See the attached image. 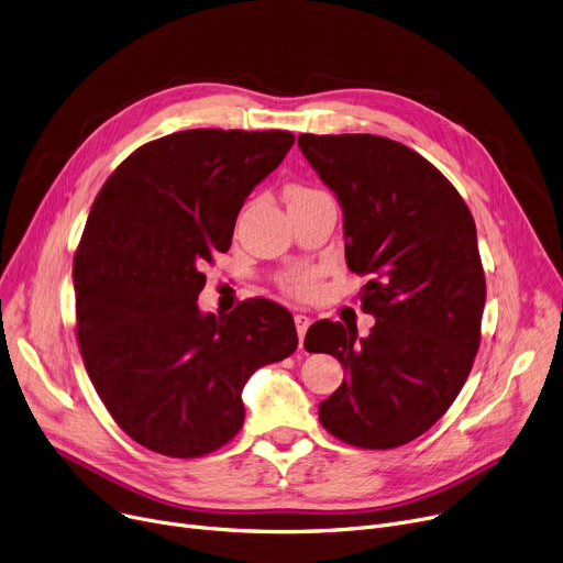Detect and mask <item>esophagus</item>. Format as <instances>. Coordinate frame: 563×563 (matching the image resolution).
I'll use <instances>...</instances> for the list:
<instances>
[{
	"label": "esophagus",
	"instance_id": "esophagus-1",
	"mask_svg": "<svg viewBox=\"0 0 563 563\" xmlns=\"http://www.w3.org/2000/svg\"><path fill=\"white\" fill-rule=\"evenodd\" d=\"M294 323H297V333H299V342L303 344L306 331H308V327H310V317H306V314H297V317H294Z\"/></svg>",
	"mask_w": 563,
	"mask_h": 563
}]
</instances>
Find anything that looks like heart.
I'll list each match as a JSON object with an SVG mask.
<instances>
[{
	"label": "heart",
	"mask_w": 563,
	"mask_h": 563,
	"mask_svg": "<svg viewBox=\"0 0 563 563\" xmlns=\"http://www.w3.org/2000/svg\"><path fill=\"white\" fill-rule=\"evenodd\" d=\"M301 194H310V189H306V187H289V189H287V198L301 196ZM285 289H287L289 294H294V297H308V294L314 289V280H312V276H308V274L291 276V278L285 283Z\"/></svg>",
	"instance_id": "b5f03b06"
}]
</instances>
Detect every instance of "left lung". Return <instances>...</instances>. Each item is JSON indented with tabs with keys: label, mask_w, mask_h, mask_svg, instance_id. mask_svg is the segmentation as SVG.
I'll list each match as a JSON object with an SVG mask.
<instances>
[{
	"label": "left lung",
	"mask_w": 563,
	"mask_h": 563,
	"mask_svg": "<svg viewBox=\"0 0 563 563\" xmlns=\"http://www.w3.org/2000/svg\"><path fill=\"white\" fill-rule=\"evenodd\" d=\"M299 147L344 212V255L367 276V338L321 319L306 351H327L346 378L319 404L329 433L393 450L454 404L482 340L486 278L465 200L431 162L374 134H301Z\"/></svg>",
	"instance_id": "left-lung-1"
}]
</instances>
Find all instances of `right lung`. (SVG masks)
Listing matches in <instances>:
<instances>
[{
    "mask_svg": "<svg viewBox=\"0 0 563 563\" xmlns=\"http://www.w3.org/2000/svg\"><path fill=\"white\" fill-rule=\"evenodd\" d=\"M285 130H185L118 166L73 262L77 340L96 393L139 445L198 459L244 424L255 369L297 351L289 310L249 299L198 310L205 262L225 253L246 196L289 153Z\"/></svg>",
    "mask_w": 563,
    "mask_h": 563,
    "instance_id": "1",
    "label": "right lung"
}]
</instances>
